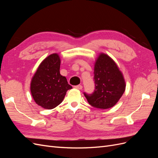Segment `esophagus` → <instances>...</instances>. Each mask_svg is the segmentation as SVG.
<instances>
[{
  "label": "esophagus",
  "instance_id": "34e87169",
  "mask_svg": "<svg viewBox=\"0 0 158 158\" xmlns=\"http://www.w3.org/2000/svg\"><path fill=\"white\" fill-rule=\"evenodd\" d=\"M74 88L76 89H82V85H76V86H74Z\"/></svg>",
  "mask_w": 158,
  "mask_h": 158
}]
</instances>
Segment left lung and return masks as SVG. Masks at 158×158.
Here are the masks:
<instances>
[{
    "mask_svg": "<svg viewBox=\"0 0 158 158\" xmlns=\"http://www.w3.org/2000/svg\"><path fill=\"white\" fill-rule=\"evenodd\" d=\"M94 92L84 93L88 102L98 109H106L115 106L126 89V82L117 63L108 55L100 52L94 63Z\"/></svg>",
    "mask_w": 158,
    "mask_h": 158,
    "instance_id": "1",
    "label": "left lung"
}]
</instances>
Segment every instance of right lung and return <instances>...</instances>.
<instances>
[{
  "mask_svg": "<svg viewBox=\"0 0 158 158\" xmlns=\"http://www.w3.org/2000/svg\"><path fill=\"white\" fill-rule=\"evenodd\" d=\"M60 59L52 53L43 60L30 82L32 98L39 106L52 109L63 102L69 89L73 88L65 76L60 74Z\"/></svg>",
  "mask_w": 158,
  "mask_h": 158,
  "instance_id": "obj_1",
  "label": "right lung"
}]
</instances>
